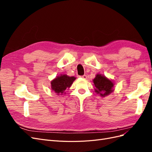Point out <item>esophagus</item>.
<instances>
[{
  "instance_id": "1",
  "label": "esophagus",
  "mask_w": 152,
  "mask_h": 152,
  "mask_svg": "<svg viewBox=\"0 0 152 152\" xmlns=\"http://www.w3.org/2000/svg\"><path fill=\"white\" fill-rule=\"evenodd\" d=\"M81 77L82 78V79H87V75H84L81 76Z\"/></svg>"
}]
</instances>
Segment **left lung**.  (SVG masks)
<instances>
[{
	"label": "left lung",
	"instance_id": "left-lung-1",
	"mask_svg": "<svg viewBox=\"0 0 152 152\" xmlns=\"http://www.w3.org/2000/svg\"><path fill=\"white\" fill-rule=\"evenodd\" d=\"M93 82L95 93L99 94L102 97L108 96L114 91L115 84L113 80L100 73L96 75Z\"/></svg>",
	"mask_w": 152,
	"mask_h": 152
}]
</instances>
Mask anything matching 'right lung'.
Instances as JSON below:
<instances>
[{
    "label": "right lung",
    "instance_id": "1",
    "mask_svg": "<svg viewBox=\"0 0 152 152\" xmlns=\"http://www.w3.org/2000/svg\"><path fill=\"white\" fill-rule=\"evenodd\" d=\"M76 79L75 77H70L66 74H61L50 82L51 89L57 95L65 94V90L69 89L72 85L73 81Z\"/></svg>",
    "mask_w": 152,
    "mask_h": 152
}]
</instances>
